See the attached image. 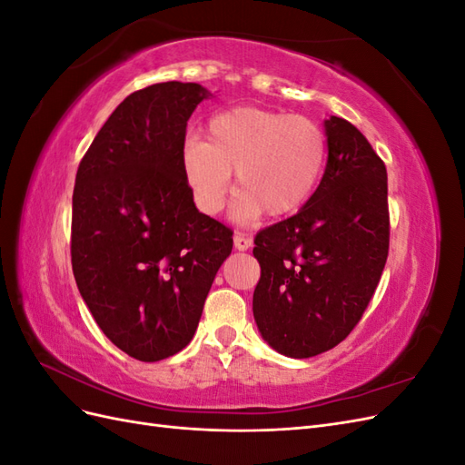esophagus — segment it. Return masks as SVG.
<instances>
[{
  "label": "esophagus",
  "mask_w": 465,
  "mask_h": 465,
  "mask_svg": "<svg viewBox=\"0 0 465 465\" xmlns=\"http://www.w3.org/2000/svg\"><path fill=\"white\" fill-rule=\"evenodd\" d=\"M252 238L248 236V234H244V232H236L234 234V248L236 250H248L250 246H252Z\"/></svg>",
  "instance_id": "esophagus-1"
}]
</instances>
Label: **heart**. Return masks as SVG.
<instances>
[{"instance_id":"1","label":"heart","mask_w":465,"mask_h":465,"mask_svg":"<svg viewBox=\"0 0 465 465\" xmlns=\"http://www.w3.org/2000/svg\"><path fill=\"white\" fill-rule=\"evenodd\" d=\"M328 163V135L308 116L238 106L207 124V139L192 135L182 151V173L203 213L223 209L236 171L234 215L281 217L314 193Z\"/></svg>"}]
</instances>
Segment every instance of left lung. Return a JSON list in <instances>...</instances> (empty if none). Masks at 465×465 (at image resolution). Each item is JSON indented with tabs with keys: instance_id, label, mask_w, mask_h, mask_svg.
<instances>
[{
	"instance_id": "obj_1",
	"label": "left lung",
	"mask_w": 465,
	"mask_h": 465,
	"mask_svg": "<svg viewBox=\"0 0 465 465\" xmlns=\"http://www.w3.org/2000/svg\"><path fill=\"white\" fill-rule=\"evenodd\" d=\"M328 164L297 215L254 238V318L281 355L333 349L362 318L390 248L386 164L353 124L326 120Z\"/></svg>"
}]
</instances>
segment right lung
<instances>
[{"label":"right lung","mask_w":465,"mask_h":465,"mask_svg":"<svg viewBox=\"0 0 465 465\" xmlns=\"http://www.w3.org/2000/svg\"><path fill=\"white\" fill-rule=\"evenodd\" d=\"M207 91L154 83L125 96L81 159L72 267L98 328L130 357L184 349L232 250L227 224L198 211L182 173L186 125Z\"/></svg>","instance_id":"add662e5"}]
</instances>
